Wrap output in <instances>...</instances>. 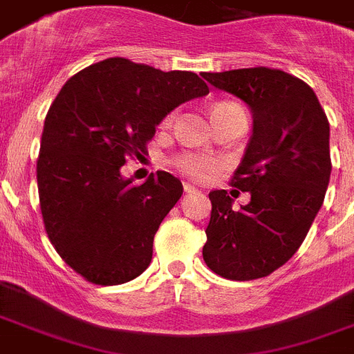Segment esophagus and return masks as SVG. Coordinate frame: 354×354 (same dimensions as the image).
Here are the masks:
<instances>
[{
  "instance_id": "34e87169",
  "label": "esophagus",
  "mask_w": 354,
  "mask_h": 354,
  "mask_svg": "<svg viewBox=\"0 0 354 354\" xmlns=\"http://www.w3.org/2000/svg\"><path fill=\"white\" fill-rule=\"evenodd\" d=\"M183 190L187 194H190V192H196V187H192V185L190 183H183Z\"/></svg>"
}]
</instances>
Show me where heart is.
<instances>
[{
	"label": "heart",
	"instance_id": "heart-1",
	"mask_svg": "<svg viewBox=\"0 0 354 354\" xmlns=\"http://www.w3.org/2000/svg\"><path fill=\"white\" fill-rule=\"evenodd\" d=\"M231 113L245 114L240 106H236V104H227V102H224V104H216V106L212 109V114H231ZM174 116H176V113L167 114V116L164 118L162 125L169 127L171 123H173ZM173 164L180 173H183L185 176L192 178V180L196 181L209 180L212 174L216 173V171L222 167L221 158H216L208 153H197V151H185V153H180L178 157H174Z\"/></svg>",
	"mask_w": 354,
	"mask_h": 354
}]
</instances>
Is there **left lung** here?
Segmentation results:
<instances>
[{
	"label": "left lung",
	"instance_id": "1",
	"mask_svg": "<svg viewBox=\"0 0 354 354\" xmlns=\"http://www.w3.org/2000/svg\"><path fill=\"white\" fill-rule=\"evenodd\" d=\"M203 77L252 111L254 132L231 187L250 194L232 208L227 190L209 192L212 216L203 257L229 280L270 275L300 248L332 173L330 123L307 82L268 66Z\"/></svg>",
	"mask_w": 354,
	"mask_h": 354
}]
</instances>
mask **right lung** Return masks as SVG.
<instances>
[{
	"mask_svg": "<svg viewBox=\"0 0 354 354\" xmlns=\"http://www.w3.org/2000/svg\"><path fill=\"white\" fill-rule=\"evenodd\" d=\"M208 93L194 72L107 58L54 98L37 160L40 209L56 252L88 282L118 286L148 268L155 232L183 187L165 171L133 185L122 165L146 155L165 114Z\"/></svg>",
	"mask_w": 354,
	"mask_h": 354,
	"instance_id": "obj_1",
	"label": "right lung"
}]
</instances>
